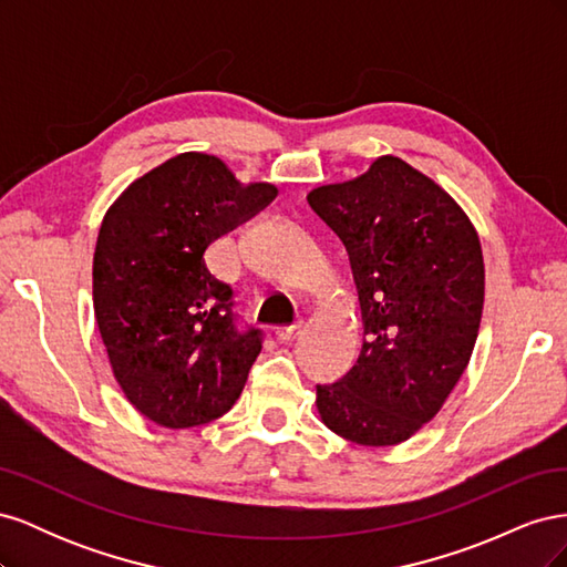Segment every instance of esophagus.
I'll use <instances>...</instances> for the list:
<instances>
[{
    "mask_svg": "<svg viewBox=\"0 0 567 567\" xmlns=\"http://www.w3.org/2000/svg\"><path fill=\"white\" fill-rule=\"evenodd\" d=\"M300 329H302L300 323H293V326H281V329H277V338H279L281 342H290V340H293V338L300 333Z\"/></svg>",
    "mask_w": 567,
    "mask_h": 567,
    "instance_id": "34e87169",
    "label": "esophagus"
}]
</instances>
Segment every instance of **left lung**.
Listing matches in <instances>:
<instances>
[{"instance_id": "8db88e82", "label": "left lung", "mask_w": 567, "mask_h": 567, "mask_svg": "<svg viewBox=\"0 0 567 567\" xmlns=\"http://www.w3.org/2000/svg\"><path fill=\"white\" fill-rule=\"evenodd\" d=\"M307 203L348 250L364 326L354 367L317 385L321 421L367 447L400 444L468 367L485 300L477 231L444 188L394 156Z\"/></svg>"}]
</instances>
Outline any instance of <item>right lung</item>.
I'll return each mask as SVG.
<instances>
[{"label":"right lung","mask_w":567,"mask_h":567,"mask_svg":"<svg viewBox=\"0 0 567 567\" xmlns=\"http://www.w3.org/2000/svg\"><path fill=\"white\" fill-rule=\"evenodd\" d=\"M277 198L241 186L205 153H182L136 179L101 221L94 315L115 381L142 414L194 427L238 400L265 333L234 312V288L205 248Z\"/></svg>","instance_id":"right-lung-1"}]
</instances>
